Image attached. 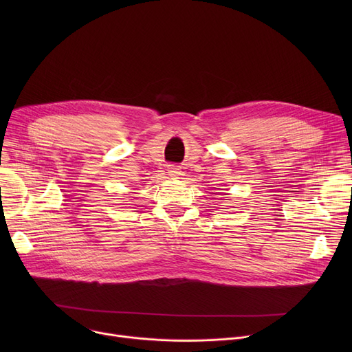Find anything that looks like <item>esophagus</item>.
I'll use <instances>...</instances> for the list:
<instances>
[{
	"label": "esophagus",
	"mask_w": 352,
	"mask_h": 352,
	"mask_svg": "<svg viewBox=\"0 0 352 352\" xmlns=\"http://www.w3.org/2000/svg\"><path fill=\"white\" fill-rule=\"evenodd\" d=\"M178 170H179V168H178L177 165H170V166H168V174H170L171 177H175V175L179 174Z\"/></svg>",
	"instance_id": "esophagus-1"
}]
</instances>
